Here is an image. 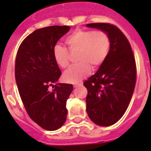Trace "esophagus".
I'll return each instance as SVG.
<instances>
[{"label": "esophagus", "mask_w": 151, "mask_h": 151, "mask_svg": "<svg viewBox=\"0 0 151 151\" xmlns=\"http://www.w3.org/2000/svg\"><path fill=\"white\" fill-rule=\"evenodd\" d=\"M82 85H83V84H82V83H74V88H77V87H78V86H81Z\"/></svg>", "instance_id": "esophagus-1"}]
</instances>
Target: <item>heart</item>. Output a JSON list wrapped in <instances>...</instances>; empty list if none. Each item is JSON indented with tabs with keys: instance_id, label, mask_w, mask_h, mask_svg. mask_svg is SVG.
Wrapping results in <instances>:
<instances>
[{
	"instance_id": "1",
	"label": "heart",
	"mask_w": 151,
	"mask_h": 151,
	"mask_svg": "<svg viewBox=\"0 0 151 151\" xmlns=\"http://www.w3.org/2000/svg\"><path fill=\"white\" fill-rule=\"evenodd\" d=\"M65 42L70 52L57 45L53 50V56L60 68H66L70 64V53H77L79 63L63 75L65 81L70 83H77L89 75L92 67L94 70L99 69L106 60L111 46L110 38L104 30L79 29L68 36Z\"/></svg>"
}]
</instances>
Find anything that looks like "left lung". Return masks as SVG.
I'll list each match as a JSON object with an SVG mask.
<instances>
[{"instance_id": "obj_1", "label": "left lung", "mask_w": 151, "mask_h": 151, "mask_svg": "<svg viewBox=\"0 0 151 151\" xmlns=\"http://www.w3.org/2000/svg\"><path fill=\"white\" fill-rule=\"evenodd\" d=\"M87 26L106 32L111 40L104 64L83 83L88 90L90 119L99 126H109L118 122L129 106L136 84V61L129 40L118 27L104 22Z\"/></svg>"}]
</instances>
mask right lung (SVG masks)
<instances>
[{"instance_id":"add662e5","label":"right lung","mask_w":151,"mask_h":151,"mask_svg":"<svg viewBox=\"0 0 151 151\" xmlns=\"http://www.w3.org/2000/svg\"><path fill=\"white\" fill-rule=\"evenodd\" d=\"M67 25L38 29L19 45L15 60V80L29 117L40 127L55 131L67 116L66 100L72 85L57 83L61 71L53 56L58 41L68 33Z\"/></svg>"}]
</instances>
